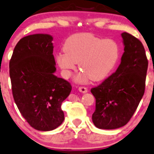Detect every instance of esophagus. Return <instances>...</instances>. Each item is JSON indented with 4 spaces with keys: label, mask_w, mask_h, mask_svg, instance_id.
Returning a JSON list of instances; mask_svg holds the SVG:
<instances>
[{
    "label": "esophagus",
    "mask_w": 154,
    "mask_h": 154,
    "mask_svg": "<svg viewBox=\"0 0 154 154\" xmlns=\"http://www.w3.org/2000/svg\"><path fill=\"white\" fill-rule=\"evenodd\" d=\"M79 90L81 92V93H88V88H85V87H83V86L79 87Z\"/></svg>",
    "instance_id": "1"
}]
</instances>
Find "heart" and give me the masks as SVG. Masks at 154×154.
I'll use <instances>...</instances> for the list:
<instances>
[{
    "label": "heart",
    "instance_id": "heart-1",
    "mask_svg": "<svg viewBox=\"0 0 154 154\" xmlns=\"http://www.w3.org/2000/svg\"><path fill=\"white\" fill-rule=\"evenodd\" d=\"M64 53L57 55L58 65L69 77L76 69L83 72L78 77L80 82L90 78L98 82L105 79L113 69L119 61V46L113 39H102L90 33H79L66 39L64 46Z\"/></svg>",
    "mask_w": 154,
    "mask_h": 154
}]
</instances>
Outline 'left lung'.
<instances>
[{"label": "left lung", "instance_id": "obj_1", "mask_svg": "<svg viewBox=\"0 0 154 154\" xmlns=\"http://www.w3.org/2000/svg\"><path fill=\"white\" fill-rule=\"evenodd\" d=\"M125 52L114 73L91 89L96 98L92 116L100 129L121 128L130 121L145 90L148 61L142 42L128 32L122 33Z\"/></svg>", "mask_w": 154, "mask_h": 154}]
</instances>
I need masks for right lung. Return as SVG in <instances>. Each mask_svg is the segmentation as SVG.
Segmentation results:
<instances>
[{"label":"right lung","mask_w":154,"mask_h":154,"mask_svg":"<svg viewBox=\"0 0 154 154\" xmlns=\"http://www.w3.org/2000/svg\"><path fill=\"white\" fill-rule=\"evenodd\" d=\"M53 37L35 34L23 37L9 61L12 95L19 111L32 128L53 131L62 124L61 104L72 90L70 83L54 75Z\"/></svg>","instance_id":"1"}]
</instances>
